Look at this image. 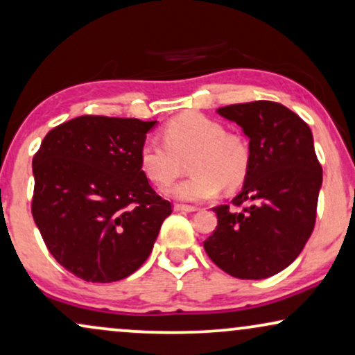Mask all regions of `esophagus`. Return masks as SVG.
<instances>
[{"instance_id": "obj_1", "label": "esophagus", "mask_w": 355, "mask_h": 355, "mask_svg": "<svg viewBox=\"0 0 355 355\" xmlns=\"http://www.w3.org/2000/svg\"><path fill=\"white\" fill-rule=\"evenodd\" d=\"M173 209H175V211H185V213H191V211H196V206L175 203V205H173Z\"/></svg>"}]
</instances>
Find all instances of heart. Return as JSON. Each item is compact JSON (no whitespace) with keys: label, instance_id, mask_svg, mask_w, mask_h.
<instances>
[{"label":"heart","instance_id":"1","mask_svg":"<svg viewBox=\"0 0 355 355\" xmlns=\"http://www.w3.org/2000/svg\"><path fill=\"white\" fill-rule=\"evenodd\" d=\"M164 142L147 141L139 150V165L150 182L167 185L183 170L188 157L191 173L167 190L185 201L211 200L234 190L245 180L250 167V147L241 134L226 132L218 121L201 113H185L164 128Z\"/></svg>","mask_w":355,"mask_h":355}]
</instances>
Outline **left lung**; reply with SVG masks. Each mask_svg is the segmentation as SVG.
Segmentation results:
<instances>
[{"instance_id":"1","label":"left lung","mask_w":355,"mask_h":355,"mask_svg":"<svg viewBox=\"0 0 355 355\" xmlns=\"http://www.w3.org/2000/svg\"><path fill=\"white\" fill-rule=\"evenodd\" d=\"M249 137L250 167L232 205L216 206L206 254L230 275L260 280L298 257L315 230L322 168L309 125L275 101L219 107Z\"/></svg>"}]
</instances>
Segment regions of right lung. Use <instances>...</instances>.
<instances>
[{
    "label": "right lung",
    "instance_id": "right-lung-1",
    "mask_svg": "<svg viewBox=\"0 0 355 355\" xmlns=\"http://www.w3.org/2000/svg\"><path fill=\"white\" fill-rule=\"evenodd\" d=\"M155 123L80 116L49 131L35 152L33 218L53 259L85 282L136 272L172 213L139 165Z\"/></svg>",
    "mask_w": 355,
    "mask_h": 355
}]
</instances>
